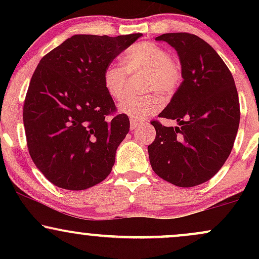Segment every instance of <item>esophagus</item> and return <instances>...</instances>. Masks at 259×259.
Wrapping results in <instances>:
<instances>
[{"mask_svg":"<svg viewBox=\"0 0 259 259\" xmlns=\"http://www.w3.org/2000/svg\"><path fill=\"white\" fill-rule=\"evenodd\" d=\"M142 125V123L141 121H139V120H136V119H130V129L132 130H135V129H138L139 126H141Z\"/></svg>","mask_w":259,"mask_h":259,"instance_id":"obj_1","label":"esophagus"}]
</instances>
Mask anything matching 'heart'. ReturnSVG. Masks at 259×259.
I'll list each match as a JSON object with an SVG mask.
<instances>
[{
	"instance_id": "b5f03b06",
	"label": "heart",
	"mask_w": 259,
	"mask_h": 259,
	"mask_svg": "<svg viewBox=\"0 0 259 259\" xmlns=\"http://www.w3.org/2000/svg\"><path fill=\"white\" fill-rule=\"evenodd\" d=\"M123 66L108 64L103 70V86L113 100L119 101L125 95L126 73H145L144 91H157L164 97L173 96L183 80L180 62L170 57L164 47L151 41L130 46L123 56ZM157 92L127 97L119 105V111L133 119H146L163 106L162 97Z\"/></svg>"
}]
</instances>
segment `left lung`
<instances>
[{"label":"left lung","instance_id":"obj_1","mask_svg":"<svg viewBox=\"0 0 259 259\" xmlns=\"http://www.w3.org/2000/svg\"><path fill=\"white\" fill-rule=\"evenodd\" d=\"M156 40L175 49L183 82L158 115L177 119L180 126L151 121L156 129L147 147L151 167L175 186L200 185L218 173L233 150L240 123L233 74L214 49L194 34L169 32Z\"/></svg>","mask_w":259,"mask_h":259}]
</instances>
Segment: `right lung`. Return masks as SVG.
Segmentation results:
<instances>
[{
    "label": "right lung",
    "mask_w": 259,
    "mask_h": 259,
    "mask_svg": "<svg viewBox=\"0 0 259 259\" xmlns=\"http://www.w3.org/2000/svg\"><path fill=\"white\" fill-rule=\"evenodd\" d=\"M141 35H74L41 58L23 121L32 162L53 185L86 190L111 173L130 121L115 114L103 70Z\"/></svg>",
    "instance_id": "right-lung-1"
}]
</instances>
